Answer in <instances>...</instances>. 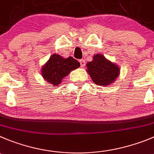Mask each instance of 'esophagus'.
I'll use <instances>...</instances> for the list:
<instances>
[{
	"mask_svg": "<svg viewBox=\"0 0 154 154\" xmlns=\"http://www.w3.org/2000/svg\"><path fill=\"white\" fill-rule=\"evenodd\" d=\"M80 66H81V67H84V66H85V61H84V59H81L80 60Z\"/></svg>",
	"mask_w": 154,
	"mask_h": 154,
	"instance_id": "1",
	"label": "esophagus"
}]
</instances>
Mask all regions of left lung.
I'll return each mask as SVG.
<instances>
[{
    "label": "left lung",
    "instance_id": "left-lung-1",
    "mask_svg": "<svg viewBox=\"0 0 154 154\" xmlns=\"http://www.w3.org/2000/svg\"><path fill=\"white\" fill-rule=\"evenodd\" d=\"M87 72L93 81L99 86H107L112 84L120 73L118 65L100 54H95L93 61L87 63Z\"/></svg>",
    "mask_w": 154,
    "mask_h": 154
}]
</instances>
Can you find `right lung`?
I'll return each instance as SVG.
<instances>
[{"label":"right lung","instance_id":"add662e5","mask_svg":"<svg viewBox=\"0 0 154 154\" xmlns=\"http://www.w3.org/2000/svg\"><path fill=\"white\" fill-rule=\"evenodd\" d=\"M80 63L72 57L64 58L61 55L53 54L48 61L42 67V75L49 84L56 86L71 70L80 67Z\"/></svg>","mask_w":154,"mask_h":154}]
</instances>
